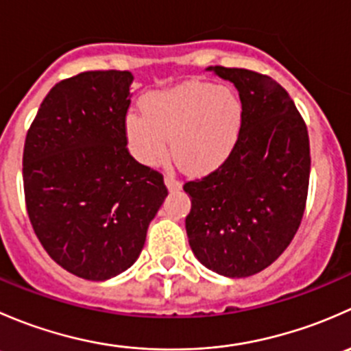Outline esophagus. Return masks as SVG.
<instances>
[{"label": "esophagus", "mask_w": 351, "mask_h": 351, "mask_svg": "<svg viewBox=\"0 0 351 351\" xmlns=\"http://www.w3.org/2000/svg\"><path fill=\"white\" fill-rule=\"evenodd\" d=\"M165 183H166V186H168L169 192H175V190L182 189V183H180L178 180H176V176L173 175V173H166Z\"/></svg>", "instance_id": "esophagus-1"}]
</instances>
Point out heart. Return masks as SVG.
Returning a JSON list of instances; mask_svg holds the SVG:
<instances>
[{"instance_id":"heart-1","label":"heart","mask_w":351,"mask_h":351,"mask_svg":"<svg viewBox=\"0 0 351 351\" xmlns=\"http://www.w3.org/2000/svg\"><path fill=\"white\" fill-rule=\"evenodd\" d=\"M143 112L125 119L132 154L143 165H158L169 141L176 165L190 173L222 165L238 143L243 122L241 101L231 88L200 81L147 95Z\"/></svg>"}]
</instances>
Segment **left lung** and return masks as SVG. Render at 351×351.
I'll return each instance as SVG.
<instances>
[{
  "label": "left lung",
  "instance_id": "1",
  "mask_svg": "<svg viewBox=\"0 0 351 351\" xmlns=\"http://www.w3.org/2000/svg\"><path fill=\"white\" fill-rule=\"evenodd\" d=\"M239 91L238 143L215 171L183 190L186 236L208 270L243 278L270 267L295 236L309 189V136L289 93L270 76L208 66Z\"/></svg>",
  "mask_w": 351,
  "mask_h": 351
}]
</instances>
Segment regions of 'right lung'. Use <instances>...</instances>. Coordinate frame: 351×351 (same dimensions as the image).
Segmentation results:
<instances>
[{"label": "right lung", "mask_w": 351, "mask_h": 351, "mask_svg": "<svg viewBox=\"0 0 351 351\" xmlns=\"http://www.w3.org/2000/svg\"><path fill=\"white\" fill-rule=\"evenodd\" d=\"M129 71H86L56 84L27 132L23 190L49 256L84 280H108L139 258L168 195L161 173L127 149Z\"/></svg>", "instance_id": "1"}]
</instances>
